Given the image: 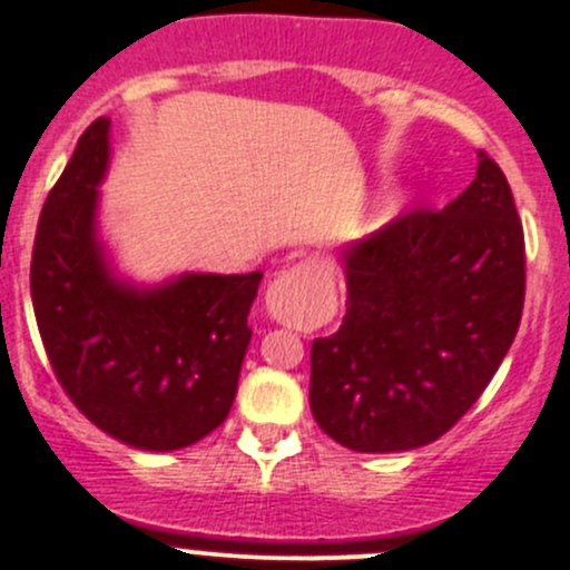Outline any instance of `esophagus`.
Listing matches in <instances>:
<instances>
[{"label":"esophagus","mask_w":570,"mask_h":570,"mask_svg":"<svg viewBox=\"0 0 570 570\" xmlns=\"http://www.w3.org/2000/svg\"><path fill=\"white\" fill-rule=\"evenodd\" d=\"M264 308L269 317L284 322V325H306L320 312L306 275H301L297 269L278 273V278L264 292Z\"/></svg>","instance_id":"obj_1"}]
</instances>
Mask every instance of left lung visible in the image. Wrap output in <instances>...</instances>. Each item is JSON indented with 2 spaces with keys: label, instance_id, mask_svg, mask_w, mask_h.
Returning a JSON list of instances; mask_svg holds the SVG:
<instances>
[{
  "label": "left lung",
  "instance_id": "8db88e82",
  "mask_svg": "<svg viewBox=\"0 0 570 570\" xmlns=\"http://www.w3.org/2000/svg\"><path fill=\"white\" fill-rule=\"evenodd\" d=\"M441 212L419 209L342 250L347 314L312 344V413L353 452L433 444L480 400L524 308V228L502 168Z\"/></svg>",
  "mask_w": 570,
  "mask_h": 570
}]
</instances>
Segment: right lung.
<instances>
[{"mask_svg":"<svg viewBox=\"0 0 570 570\" xmlns=\"http://www.w3.org/2000/svg\"><path fill=\"white\" fill-rule=\"evenodd\" d=\"M107 168L109 118H99L40 212L32 308L73 405L135 450L174 452L232 411L262 273H184L157 286L118 278L99 239Z\"/></svg>","mask_w":570,"mask_h":570,"instance_id":"right-lung-1","label":"right lung"}]
</instances>
